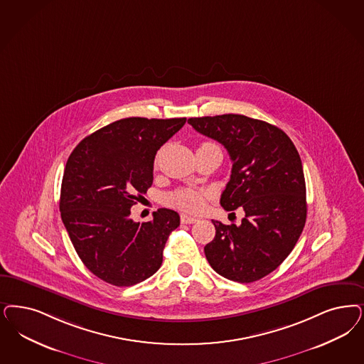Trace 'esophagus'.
<instances>
[{"label": "esophagus", "mask_w": 364, "mask_h": 364, "mask_svg": "<svg viewBox=\"0 0 364 364\" xmlns=\"http://www.w3.org/2000/svg\"><path fill=\"white\" fill-rule=\"evenodd\" d=\"M195 222H198V218H195V216H189V215H186V213H183V215H181V223L192 225V223H195Z\"/></svg>", "instance_id": "esophagus-1"}]
</instances>
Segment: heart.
<instances>
[{"label":"heart","instance_id":"1","mask_svg":"<svg viewBox=\"0 0 364 364\" xmlns=\"http://www.w3.org/2000/svg\"><path fill=\"white\" fill-rule=\"evenodd\" d=\"M204 145H210V142H204L200 146ZM205 196H207V192L201 189H178L169 196V203L176 208H180L183 211L199 213L204 207Z\"/></svg>","mask_w":364,"mask_h":364}]
</instances>
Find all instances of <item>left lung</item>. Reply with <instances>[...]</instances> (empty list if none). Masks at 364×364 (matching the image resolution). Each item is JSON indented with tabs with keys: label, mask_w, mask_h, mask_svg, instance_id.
Instances as JSON below:
<instances>
[{
	"label": "left lung",
	"mask_w": 364,
	"mask_h": 364,
	"mask_svg": "<svg viewBox=\"0 0 364 364\" xmlns=\"http://www.w3.org/2000/svg\"><path fill=\"white\" fill-rule=\"evenodd\" d=\"M188 124L226 148L232 169L220 204L245 211L239 226L213 220L216 234L204 247L207 261L227 279L258 281L285 261L305 226L300 154L285 132L246 115L189 118Z\"/></svg>",
	"instance_id": "obj_1"
}]
</instances>
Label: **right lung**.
Listing matches in <instances>:
<instances>
[{"label":"right lung","instance_id":"1","mask_svg":"<svg viewBox=\"0 0 364 364\" xmlns=\"http://www.w3.org/2000/svg\"><path fill=\"white\" fill-rule=\"evenodd\" d=\"M186 121L124 118L82 139L68 157L62 220L82 262L107 284L136 285L163 264L178 213L160 208L151 222L136 223L130 208L153 183L156 153Z\"/></svg>","mask_w":364,"mask_h":364}]
</instances>
